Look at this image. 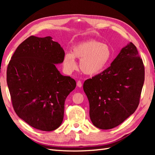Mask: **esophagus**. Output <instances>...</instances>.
<instances>
[{
  "mask_svg": "<svg viewBox=\"0 0 155 155\" xmlns=\"http://www.w3.org/2000/svg\"><path fill=\"white\" fill-rule=\"evenodd\" d=\"M77 85L78 87L81 88L82 87V82L81 81H78L77 83Z\"/></svg>",
  "mask_w": 155,
  "mask_h": 155,
  "instance_id": "34e87169",
  "label": "esophagus"
}]
</instances>
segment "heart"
<instances>
[{
	"instance_id": "heart-1",
	"label": "heart",
	"mask_w": 155,
	"mask_h": 155,
	"mask_svg": "<svg viewBox=\"0 0 155 155\" xmlns=\"http://www.w3.org/2000/svg\"><path fill=\"white\" fill-rule=\"evenodd\" d=\"M113 57V52L109 45L97 40H89L74 45L72 53H66L63 66L67 72L73 71L77 68V58L81 59L80 68L84 74L96 75L108 67Z\"/></svg>"
}]
</instances>
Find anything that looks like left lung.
I'll return each mask as SVG.
<instances>
[{
    "label": "left lung",
    "instance_id": "obj_1",
    "mask_svg": "<svg viewBox=\"0 0 155 155\" xmlns=\"http://www.w3.org/2000/svg\"><path fill=\"white\" fill-rule=\"evenodd\" d=\"M144 81L143 60L137 47L130 42L109 67L83 84L94 126L110 129L133 114L139 106Z\"/></svg>",
    "mask_w": 155,
    "mask_h": 155
}]
</instances>
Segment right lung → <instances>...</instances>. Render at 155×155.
Masks as SVG:
<instances>
[{"label":"right lung","instance_id":"obj_1","mask_svg":"<svg viewBox=\"0 0 155 155\" xmlns=\"http://www.w3.org/2000/svg\"><path fill=\"white\" fill-rule=\"evenodd\" d=\"M64 57V50L52 37L31 36L9 61L6 81L13 108L37 129L52 131L60 127L65 100L76 87L73 78L62 75L56 68Z\"/></svg>","mask_w":155,"mask_h":155}]
</instances>
